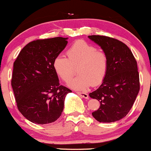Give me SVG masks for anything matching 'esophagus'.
<instances>
[{"label": "esophagus", "mask_w": 151, "mask_h": 151, "mask_svg": "<svg viewBox=\"0 0 151 151\" xmlns=\"http://www.w3.org/2000/svg\"><path fill=\"white\" fill-rule=\"evenodd\" d=\"M77 94H79L81 97H83L84 99H88L89 95L87 93H84V92H77Z\"/></svg>", "instance_id": "34e87169"}]
</instances>
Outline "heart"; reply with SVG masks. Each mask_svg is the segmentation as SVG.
<instances>
[{
	"mask_svg": "<svg viewBox=\"0 0 151 151\" xmlns=\"http://www.w3.org/2000/svg\"><path fill=\"white\" fill-rule=\"evenodd\" d=\"M68 58L59 54L53 60L56 74L64 82L74 75V67H77L78 76L69 82L71 88L83 91L91 85L100 84L108 69V58L103 51L83 40L76 41L67 51Z\"/></svg>",
	"mask_w": 151,
	"mask_h": 151,
	"instance_id": "obj_1",
	"label": "heart"
}]
</instances>
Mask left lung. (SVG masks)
Instances as JSON below:
<instances>
[{
  "label": "left lung",
  "instance_id": "left-lung-1",
  "mask_svg": "<svg viewBox=\"0 0 151 151\" xmlns=\"http://www.w3.org/2000/svg\"><path fill=\"white\" fill-rule=\"evenodd\" d=\"M108 58V69L98 89L89 93L100 106L92 115L100 122H112L125 117L140 90L137 62L132 51L122 41L105 36H88Z\"/></svg>",
  "mask_w": 151,
  "mask_h": 151
}]
</instances>
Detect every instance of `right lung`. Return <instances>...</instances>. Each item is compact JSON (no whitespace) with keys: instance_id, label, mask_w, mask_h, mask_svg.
<instances>
[{"instance_id":"obj_1","label":"right lung","mask_w":151,"mask_h":151,"mask_svg":"<svg viewBox=\"0 0 151 151\" xmlns=\"http://www.w3.org/2000/svg\"><path fill=\"white\" fill-rule=\"evenodd\" d=\"M67 39L31 41L20 51L14 63L11 85L18 109L34 123L56 121L64 110L66 96L72 92L60 85L53 68V60L66 47Z\"/></svg>"}]
</instances>
